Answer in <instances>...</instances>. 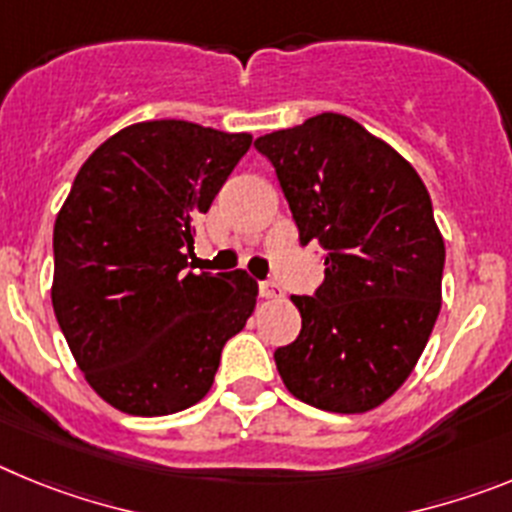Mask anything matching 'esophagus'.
<instances>
[{"mask_svg":"<svg viewBox=\"0 0 512 512\" xmlns=\"http://www.w3.org/2000/svg\"><path fill=\"white\" fill-rule=\"evenodd\" d=\"M259 295L266 297V300H279V297H284V292L274 282H261L259 284Z\"/></svg>","mask_w":512,"mask_h":512,"instance_id":"1","label":"esophagus"}]
</instances>
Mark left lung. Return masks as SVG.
<instances>
[{"instance_id":"8db88e82","label":"left lung","mask_w":512,"mask_h":512,"mask_svg":"<svg viewBox=\"0 0 512 512\" xmlns=\"http://www.w3.org/2000/svg\"><path fill=\"white\" fill-rule=\"evenodd\" d=\"M277 171L300 243L325 251L315 295H295L297 341L274 351L297 400L366 413L418 364L441 310L446 248L418 171L359 122L323 112L256 138Z\"/></svg>"}]
</instances>
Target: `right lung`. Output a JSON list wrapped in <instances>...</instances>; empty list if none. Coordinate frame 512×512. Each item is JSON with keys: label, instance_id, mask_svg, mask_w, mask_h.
<instances>
[{"label": "right lung", "instance_id": "obj_1", "mask_svg": "<svg viewBox=\"0 0 512 512\" xmlns=\"http://www.w3.org/2000/svg\"><path fill=\"white\" fill-rule=\"evenodd\" d=\"M248 133L135 122L84 161L53 228L56 320L92 390L128 415H171L210 392L259 284L187 271L194 220L251 148Z\"/></svg>", "mask_w": 512, "mask_h": 512}]
</instances>
